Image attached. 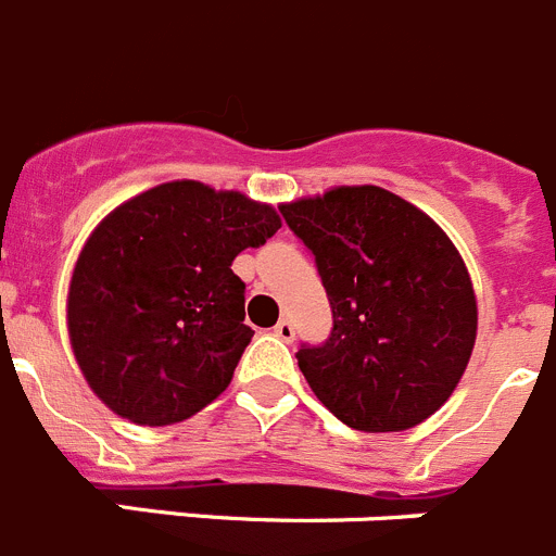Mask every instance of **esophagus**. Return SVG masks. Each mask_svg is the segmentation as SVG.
Here are the masks:
<instances>
[{"instance_id": "esophagus-1", "label": "esophagus", "mask_w": 556, "mask_h": 556, "mask_svg": "<svg viewBox=\"0 0 556 556\" xmlns=\"http://www.w3.org/2000/svg\"><path fill=\"white\" fill-rule=\"evenodd\" d=\"M274 334H277L279 340H285V343H293V338H296V329H293V324H290L288 318H282V321L274 327Z\"/></svg>"}]
</instances>
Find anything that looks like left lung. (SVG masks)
<instances>
[{
    "label": "left lung",
    "mask_w": 556,
    "mask_h": 556,
    "mask_svg": "<svg viewBox=\"0 0 556 556\" xmlns=\"http://www.w3.org/2000/svg\"><path fill=\"white\" fill-rule=\"evenodd\" d=\"M279 210L332 304L327 343L296 354L318 402L359 432L427 421L477 343V293L452 238L377 185H338Z\"/></svg>",
    "instance_id": "1"
}]
</instances>
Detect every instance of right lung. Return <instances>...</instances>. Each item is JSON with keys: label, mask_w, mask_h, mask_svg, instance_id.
Segmentation results:
<instances>
[{"label": "right lung", "mask_w": 556, "mask_h": 556, "mask_svg": "<svg viewBox=\"0 0 556 556\" xmlns=\"http://www.w3.org/2000/svg\"><path fill=\"white\" fill-rule=\"evenodd\" d=\"M279 227L271 204L197 179L110 210L66 299L74 359L99 402L138 427L179 424L216 402L254 334L232 260Z\"/></svg>", "instance_id": "1"}]
</instances>
